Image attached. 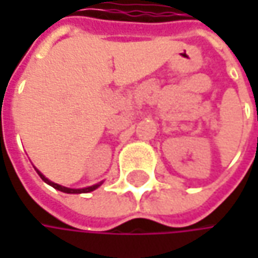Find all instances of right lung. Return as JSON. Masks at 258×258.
<instances>
[{
  "label": "right lung",
  "instance_id": "right-lung-1",
  "mask_svg": "<svg viewBox=\"0 0 258 258\" xmlns=\"http://www.w3.org/2000/svg\"><path fill=\"white\" fill-rule=\"evenodd\" d=\"M37 173L40 175V178L44 181V182H47L48 185H51L53 188H55V189H58V191H61V192H66V194H83V192H90V191H94L97 186H100L102 185V182L96 183V185H93V186H87V188H82V189H72V188H66V186H61V185H58V183H54L51 182V181H48L47 178H45L43 173L40 172V171H37Z\"/></svg>",
  "mask_w": 258,
  "mask_h": 258
}]
</instances>
